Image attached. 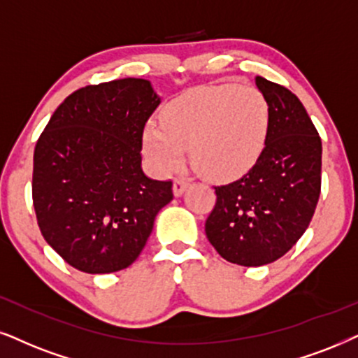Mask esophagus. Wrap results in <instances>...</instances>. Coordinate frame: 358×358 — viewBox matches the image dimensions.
<instances>
[{"label": "esophagus", "instance_id": "obj_1", "mask_svg": "<svg viewBox=\"0 0 358 358\" xmlns=\"http://www.w3.org/2000/svg\"><path fill=\"white\" fill-rule=\"evenodd\" d=\"M188 185H189V180H187V178H175V182H173L175 196H180V194L187 189Z\"/></svg>", "mask_w": 358, "mask_h": 358}]
</instances>
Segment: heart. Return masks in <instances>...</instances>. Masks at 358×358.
<instances>
[{"label":"heart","mask_w":358,"mask_h":358,"mask_svg":"<svg viewBox=\"0 0 358 358\" xmlns=\"http://www.w3.org/2000/svg\"><path fill=\"white\" fill-rule=\"evenodd\" d=\"M269 103L252 85L218 84L189 90L148 120L143 150L160 175L178 170L187 148L194 169L215 180L246 173L264 148Z\"/></svg>","instance_id":"b5f03b06"}]
</instances>
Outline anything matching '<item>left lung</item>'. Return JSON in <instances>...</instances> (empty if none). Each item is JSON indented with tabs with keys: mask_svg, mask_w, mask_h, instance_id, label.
I'll return each instance as SVG.
<instances>
[{
	"mask_svg": "<svg viewBox=\"0 0 358 358\" xmlns=\"http://www.w3.org/2000/svg\"><path fill=\"white\" fill-rule=\"evenodd\" d=\"M269 103V129L255 166L215 187L205 223L208 241L233 264L264 266L282 257L309 226L320 194L322 142L291 90L256 78Z\"/></svg>",
	"mask_w": 358,
	"mask_h": 358,
	"instance_id": "obj_1",
	"label": "left lung"
}]
</instances>
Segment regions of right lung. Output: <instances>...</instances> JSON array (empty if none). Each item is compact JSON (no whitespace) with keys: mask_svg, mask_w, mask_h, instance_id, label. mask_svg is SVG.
<instances>
[{"mask_svg":"<svg viewBox=\"0 0 358 358\" xmlns=\"http://www.w3.org/2000/svg\"><path fill=\"white\" fill-rule=\"evenodd\" d=\"M160 103L145 79L72 92L34 148L33 205L44 239L72 268L107 274L129 268L173 200L171 182L142 170V137Z\"/></svg>","mask_w":358,"mask_h":358,"instance_id":"1","label":"right lung"}]
</instances>
